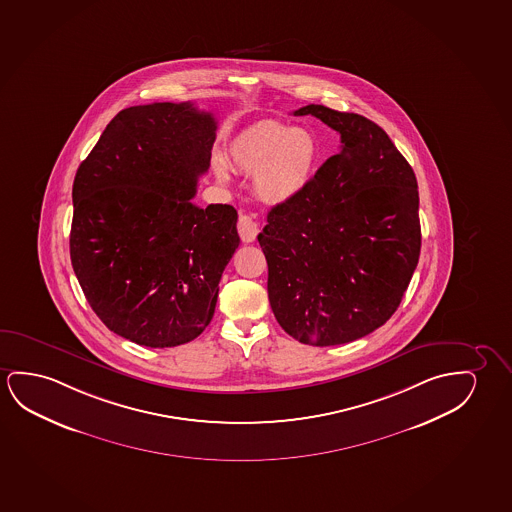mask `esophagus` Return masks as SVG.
<instances>
[{
    "instance_id": "obj_1",
    "label": "esophagus",
    "mask_w": 512,
    "mask_h": 512,
    "mask_svg": "<svg viewBox=\"0 0 512 512\" xmlns=\"http://www.w3.org/2000/svg\"><path fill=\"white\" fill-rule=\"evenodd\" d=\"M237 232H239V236H241V239H243L245 243H253L255 237L259 234V225L253 220V216L239 215V220H237Z\"/></svg>"
}]
</instances>
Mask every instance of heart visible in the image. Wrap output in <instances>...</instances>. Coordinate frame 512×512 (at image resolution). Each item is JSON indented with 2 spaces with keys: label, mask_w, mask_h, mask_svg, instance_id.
Here are the masks:
<instances>
[{
  "label": "heart",
  "mask_w": 512,
  "mask_h": 512,
  "mask_svg": "<svg viewBox=\"0 0 512 512\" xmlns=\"http://www.w3.org/2000/svg\"><path fill=\"white\" fill-rule=\"evenodd\" d=\"M230 163L236 171L255 174V192L269 204H280L303 192L312 181L320 158L317 137L306 128H290L278 121H264L237 135L230 146ZM216 172L227 179V169L216 163Z\"/></svg>",
  "instance_id": "1"
}]
</instances>
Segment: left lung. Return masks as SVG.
Wrapping results in <instances>:
<instances>
[{"instance_id": "obj_1", "label": "left lung", "mask_w": 512, "mask_h": 512, "mask_svg": "<svg viewBox=\"0 0 512 512\" xmlns=\"http://www.w3.org/2000/svg\"><path fill=\"white\" fill-rule=\"evenodd\" d=\"M341 137L296 197L267 213L259 243L278 324L306 345L331 347L384 326L400 306L421 252L412 167L368 118L310 104Z\"/></svg>"}]
</instances>
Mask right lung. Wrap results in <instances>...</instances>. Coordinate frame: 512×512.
<instances>
[{
	"instance_id": "add662e5",
	"label": "right lung",
	"mask_w": 512,
	"mask_h": 512,
	"mask_svg": "<svg viewBox=\"0 0 512 512\" xmlns=\"http://www.w3.org/2000/svg\"><path fill=\"white\" fill-rule=\"evenodd\" d=\"M215 137L213 114L190 102L135 105L114 116L75 174V276L98 319L137 345H183L215 315L239 246L236 209L192 200Z\"/></svg>"
}]
</instances>
